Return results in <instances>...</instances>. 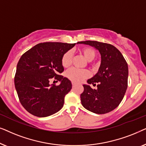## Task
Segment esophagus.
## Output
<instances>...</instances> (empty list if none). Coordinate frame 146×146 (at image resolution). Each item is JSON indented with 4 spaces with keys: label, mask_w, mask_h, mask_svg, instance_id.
I'll use <instances>...</instances> for the list:
<instances>
[{
    "label": "esophagus",
    "mask_w": 146,
    "mask_h": 146,
    "mask_svg": "<svg viewBox=\"0 0 146 146\" xmlns=\"http://www.w3.org/2000/svg\"><path fill=\"white\" fill-rule=\"evenodd\" d=\"M72 87H73V88H74V87H75V86H76V85L74 82H72Z\"/></svg>",
    "instance_id": "obj_1"
}]
</instances>
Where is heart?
<instances>
[{
    "label": "heart",
    "mask_w": 146,
    "mask_h": 146,
    "mask_svg": "<svg viewBox=\"0 0 146 146\" xmlns=\"http://www.w3.org/2000/svg\"><path fill=\"white\" fill-rule=\"evenodd\" d=\"M80 52L88 62L92 61L96 57V52L91 48H83L82 49H81ZM72 54L70 51L66 52L63 55L61 61L63 67L68 68L72 64ZM66 75L68 78H69L71 81L74 82L79 83L89 76V72L86 70L71 68L66 72Z\"/></svg>",
    "instance_id": "heart-1"
}]
</instances>
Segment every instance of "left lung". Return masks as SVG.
Returning a JSON list of instances; mask_svg holds the SVG:
<instances>
[{
    "label": "left lung",
    "instance_id": "8db88e82",
    "mask_svg": "<svg viewBox=\"0 0 146 146\" xmlns=\"http://www.w3.org/2000/svg\"><path fill=\"white\" fill-rule=\"evenodd\" d=\"M78 44L90 45L100 54L101 63L98 72L84 84L82 104L88 110L98 114L108 113L118 106L127 88L128 66L121 53L113 45L98 41H82ZM98 83V88L89 84Z\"/></svg>",
    "mask_w": 146,
    "mask_h": 146
}]
</instances>
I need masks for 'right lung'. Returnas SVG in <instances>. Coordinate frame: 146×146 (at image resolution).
<instances>
[{
	"instance_id": "add662e5",
	"label": "right lung",
	"mask_w": 146,
	"mask_h": 146,
	"mask_svg": "<svg viewBox=\"0 0 146 146\" xmlns=\"http://www.w3.org/2000/svg\"><path fill=\"white\" fill-rule=\"evenodd\" d=\"M75 44L40 43L22 55L17 64L15 86L21 104L31 114L47 117L63 107L72 83L59 75L64 70L62 58ZM54 77L61 82L58 86L49 84V79Z\"/></svg>"
}]
</instances>
